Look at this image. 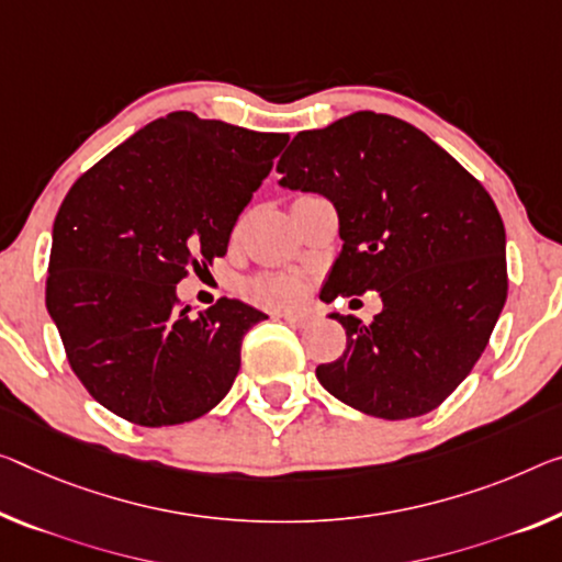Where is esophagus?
Wrapping results in <instances>:
<instances>
[{"label":"esophagus","mask_w":562,"mask_h":562,"mask_svg":"<svg viewBox=\"0 0 562 562\" xmlns=\"http://www.w3.org/2000/svg\"><path fill=\"white\" fill-rule=\"evenodd\" d=\"M283 322L291 324V326H308L311 324V316L308 314H299V311H286V314H279Z\"/></svg>","instance_id":"obj_1"}]
</instances>
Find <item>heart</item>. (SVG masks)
Segmentation results:
<instances>
[{"instance_id": "heart-1", "label": "heart", "mask_w": 562, "mask_h": 562, "mask_svg": "<svg viewBox=\"0 0 562 562\" xmlns=\"http://www.w3.org/2000/svg\"><path fill=\"white\" fill-rule=\"evenodd\" d=\"M301 291H304V283H301L296 276H289V273L261 276V279H256L251 286H248V293H251L256 304L271 306V308H283V306L296 304Z\"/></svg>"}]
</instances>
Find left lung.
Wrapping results in <instances>:
<instances>
[{"instance_id":"1","label":"left lung","mask_w":562,"mask_h":562,"mask_svg":"<svg viewBox=\"0 0 562 562\" xmlns=\"http://www.w3.org/2000/svg\"><path fill=\"white\" fill-rule=\"evenodd\" d=\"M276 170L289 191L329 198L341 254L322 299L379 291L371 324L331 314L347 349L316 379L379 419L439 407L485 351L507 299L505 226L450 153L392 115L353 112L293 137Z\"/></svg>"}]
</instances>
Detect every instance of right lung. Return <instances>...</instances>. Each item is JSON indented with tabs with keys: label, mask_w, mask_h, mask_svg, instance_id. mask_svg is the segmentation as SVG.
Masks as SVG:
<instances>
[{
	"label": "right lung",
	"mask_w": 562,
	"mask_h": 562,
	"mask_svg": "<svg viewBox=\"0 0 562 562\" xmlns=\"http://www.w3.org/2000/svg\"><path fill=\"white\" fill-rule=\"evenodd\" d=\"M289 135L170 112L92 166L52 228L47 311L67 361L102 407L140 427L211 412L240 369V341L269 318L221 299L195 318L176 286L228 251Z\"/></svg>",
	"instance_id": "right-lung-1"
}]
</instances>
